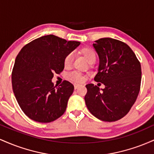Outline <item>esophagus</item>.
Instances as JSON below:
<instances>
[{
	"label": "esophagus",
	"mask_w": 154,
	"mask_h": 154,
	"mask_svg": "<svg viewBox=\"0 0 154 154\" xmlns=\"http://www.w3.org/2000/svg\"><path fill=\"white\" fill-rule=\"evenodd\" d=\"M74 86H75V89L76 90V89H77V88H78L80 85H78V84H75V85H74Z\"/></svg>",
	"instance_id": "esophagus-1"
}]
</instances>
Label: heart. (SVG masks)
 Instances as JSON below:
<instances>
[{"label":"heart","instance_id":"obj_1","mask_svg":"<svg viewBox=\"0 0 154 154\" xmlns=\"http://www.w3.org/2000/svg\"><path fill=\"white\" fill-rule=\"evenodd\" d=\"M79 54H80L86 61L89 63H93L95 61L96 59V54H95V51L90 47H83L79 50ZM72 61H73V56L72 54H69L65 57L63 60V66L65 68H69L71 66ZM70 80L74 81L77 82H82L86 78V76L79 73L78 72H72L69 73L67 76Z\"/></svg>","mask_w":154,"mask_h":154}]
</instances>
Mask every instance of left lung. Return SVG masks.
Returning <instances> with one entry per match:
<instances>
[{
  "label": "left lung",
  "instance_id": "left-lung-1",
  "mask_svg": "<svg viewBox=\"0 0 154 154\" xmlns=\"http://www.w3.org/2000/svg\"><path fill=\"white\" fill-rule=\"evenodd\" d=\"M93 45L99 57L94 79L103 83L105 88L86 85V106L98 119L117 121L128 114L137 99L142 74L140 63L126 43L116 39L100 38Z\"/></svg>",
  "mask_w": 154,
  "mask_h": 154
}]
</instances>
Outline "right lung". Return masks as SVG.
Wrapping results in <instances>:
<instances>
[{
	"label": "right lung",
	"instance_id": "add662e5",
	"mask_svg": "<svg viewBox=\"0 0 154 154\" xmlns=\"http://www.w3.org/2000/svg\"><path fill=\"white\" fill-rule=\"evenodd\" d=\"M80 43L48 35L26 44L16 58L11 75L17 102L31 119L48 123L62 116L74 85L64 80L54 85V74L64 69L63 60Z\"/></svg>",
	"mask_w": 154,
	"mask_h": 154
}]
</instances>
